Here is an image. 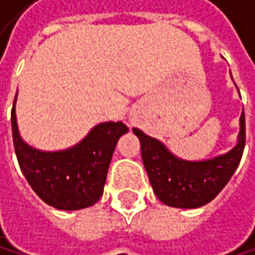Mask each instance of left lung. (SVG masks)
Instances as JSON below:
<instances>
[{"label": "left lung", "mask_w": 255, "mask_h": 255, "mask_svg": "<svg viewBox=\"0 0 255 255\" xmlns=\"http://www.w3.org/2000/svg\"><path fill=\"white\" fill-rule=\"evenodd\" d=\"M133 131L140 140L143 166L154 194L165 205L176 208H199L211 202L234 174L247 140L243 113L240 116L239 143L230 153L203 162L180 160L159 140L137 128Z\"/></svg>", "instance_id": "obj_1"}]
</instances>
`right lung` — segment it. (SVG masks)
Instances as JSON below:
<instances>
[{
	"instance_id": "right-lung-1",
	"label": "right lung",
	"mask_w": 255,
	"mask_h": 255,
	"mask_svg": "<svg viewBox=\"0 0 255 255\" xmlns=\"http://www.w3.org/2000/svg\"><path fill=\"white\" fill-rule=\"evenodd\" d=\"M16 101V96H15ZM15 101L12 136L19 168L33 191L58 210H81L96 203L102 193L118 139L128 131L122 122L96 125L81 143L65 151L45 153L24 143L18 133Z\"/></svg>"
}]
</instances>
